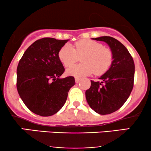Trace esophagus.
Here are the masks:
<instances>
[{
	"mask_svg": "<svg viewBox=\"0 0 151 151\" xmlns=\"http://www.w3.org/2000/svg\"><path fill=\"white\" fill-rule=\"evenodd\" d=\"M79 81H80V78H79V77H75V82L76 83L79 82Z\"/></svg>",
	"mask_w": 151,
	"mask_h": 151,
	"instance_id": "esophagus-1",
	"label": "esophagus"
}]
</instances>
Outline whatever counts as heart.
<instances>
[{
	"label": "heart",
	"instance_id": "heart-1",
	"mask_svg": "<svg viewBox=\"0 0 151 151\" xmlns=\"http://www.w3.org/2000/svg\"><path fill=\"white\" fill-rule=\"evenodd\" d=\"M58 56L66 67L74 65L82 57V64L72 66L67 70V74L76 77L89 75L93 72L96 75L104 74L111 66L114 58L110 48L91 40L77 41L74 48L70 44L65 45L60 48Z\"/></svg>",
	"mask_w": 151,
	"mask_h": 151
}]
</instances>
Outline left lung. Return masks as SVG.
<instances>
[{"label": "left lung", "instance_id": "8db88e82", "mask_svg": "<svg viewBox=\"0 0 151 151\" xmlns=\"http://www.w3.org/2000/svg\"><path fill=\"white\" fill-rule=\"evenodd\" d=\"M93 39L105 42L113 52V62L99 78L101 81H91L85 93L89 106L96 113L106 115L120 109L129 97L133 87L135 65L126 47L116 39L109 36Z\"/></svg>", "mask_w": 151, "mask_h": 151}]
</instances>
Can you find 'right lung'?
I'll list each match as a JSON object with an SVG mask.
<instances>
[{"instance_id": "1", "label": "right lung", "mask_w": 151, "mask_h": 151, "mask_svg": "<svg viewBox=\"0 0 151 151\" xmlns=\"http://www.w3.org/2000/svg\"><path fill=\"white\" fill-rule=\"evenodd\" d=\"M68 40L44 37L26 50L17 67V89L26 106L42 116L58 112L65 104L74 77L60 78L65 72L59 58Z\"/></svg>"}]
</instances>
